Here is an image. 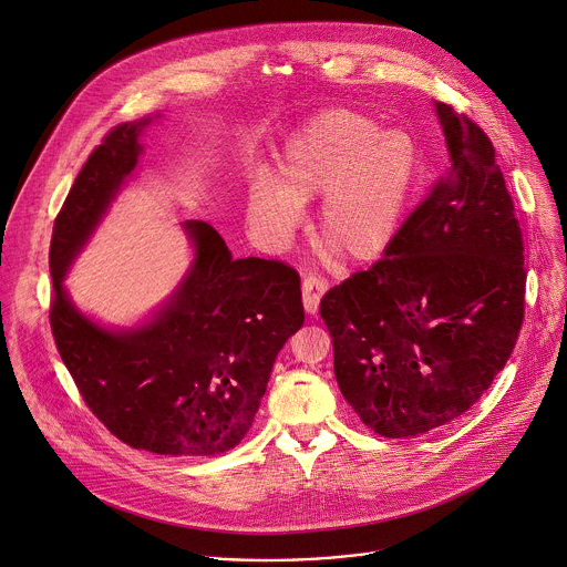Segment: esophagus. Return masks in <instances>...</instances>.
I'll list each match as a JSON object with an SVG mask.
<instances>
[{"mask_svg":"<svg viewBox=\"0 0 567 567\" xmlns=\"http://www.w3.org/2000/svg\"><path fill=\"white\" fill-rule=\"evenodd\" d=\"M301 290H303V308L310 315H315L319 310V301L323 292L328 290V281L319 275H306L301 281Z\"/></svg>","mask_w":567,"mask_h":567,"instance_id":"34e87169","label":"esophagus"}]
</instances>
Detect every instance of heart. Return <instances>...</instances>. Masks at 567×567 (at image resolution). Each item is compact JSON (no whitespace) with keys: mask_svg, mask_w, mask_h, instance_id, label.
<instances>
[{"mask_svg":"<svg viewBox=\"0 0 567 567\" xmlns=\"http://www.w3.org/2000/svg\"><path fill=\"white\" fill-rule=\"evenodd\" d=\"M422 174L415 138L384 132L353 109H330L297 132L279 163V185L259 178L250 214L286 239L301 220V203L323 194L319 239L349 261H371L389 250Z\"/></svg>","mask_w":567,"mask_h":567,"instance_id":"b5f03b06","label":"heart"}]
</instances>
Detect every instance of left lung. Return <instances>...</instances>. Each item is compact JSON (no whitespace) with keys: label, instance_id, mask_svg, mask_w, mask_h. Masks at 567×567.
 <instances>
[{"label":"left lung","instance_id":"obj_1","mask_svg":"<svg viewBox=\"0 0 567 567\" xmlns=\"http://www.w3.org/2000/svg\"><path fill=\"white\" fill-rule=\"evenodd\" d=\"M446 172L369 270L319 315L334 378L360 420L411 437L472 409L507 364L525 317V248L489 136L437 102Z\"/></svg>","mask_w":567,"mask_h":567}]
</instances>
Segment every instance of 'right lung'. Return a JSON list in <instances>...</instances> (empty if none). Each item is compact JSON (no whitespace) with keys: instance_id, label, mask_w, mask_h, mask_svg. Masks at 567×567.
Segmentation results:
<instances>
[{"instance_id":"obj_1","label":"right lung","mask_w":567,"mask_h":567,"mask_svg":"<svg viewBox=\"0 0 567 567\" xmlns=\"http://www.w3.org/2000/svg\"><path fill=\"white\" fill-rule=\"evenodd\" d=\"M150 121L113 127L55 216L51 332L91 413L125 444L161 456H214L252 426L277 353L303 323L299 275L277 259H233L205 220H187L194 266L147 326L109 332L82 317L62 277L136 167Z\"/></svg>"}]
</instances>
